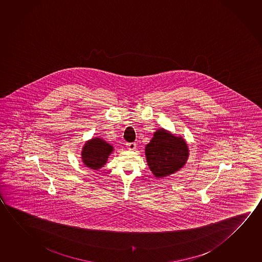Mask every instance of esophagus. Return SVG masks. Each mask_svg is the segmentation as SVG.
<instances>
[{
	"label": "esophagus",
	"mask_w": 262,
	"mask_h": 262,
	"mask_svg": "<svg viewBox=\"0 0 262 262\" xmlns=\"http://www.w3.org/2000/svg\"><path fill=\"white\" fill-rule=\"evenodd\" d=\"M126 146H127V148L130 149V150L136 149V143H135V142H129V143H127Z\"/></svg>",
	"instance_id": "obj_1"
}]
</instances>
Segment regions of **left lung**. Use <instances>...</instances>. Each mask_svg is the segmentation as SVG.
Returning a JSON list of instances; mask_svg holds the SVG:
<instances>
[{
    "instance_id": "8db88e82",
    "label": "left lung",
    "mask_w": 262,
    "mask_h": 262,
    "mask_svg": "<svg viewBox=\"0 0 262 262\" xmlns=\"http://www.w3.org/2000/svg\"><path fill=\"white\" fill-rule=\"evenodd\" d=\"M146 160L154 176L163 178L185 165L189 148L185 140L164 129H157L145 147Z\"/></svg>"
}]
</instances>
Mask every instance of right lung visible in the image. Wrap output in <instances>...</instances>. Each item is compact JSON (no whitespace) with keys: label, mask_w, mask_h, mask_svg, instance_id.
I'll use <instances>...</instances> for the list:
<instances>
[{"label":"right lung","mask_w":262,"mask_h":262,"mask_svg":"<svg viewBox=\"0 0 262 262\" xmlns=\"http://www.w3.org/2000/svg\"><path fill=\"white\" fill-rule=\"evenodd\" d=\"M113 147L101 138H93L86 141L82 151L81 159L86 167L90 169H101L106 164L110 154L113 152Z\"/></svg>","instance_id":"obj_1"}]
</instances>
